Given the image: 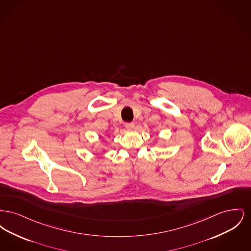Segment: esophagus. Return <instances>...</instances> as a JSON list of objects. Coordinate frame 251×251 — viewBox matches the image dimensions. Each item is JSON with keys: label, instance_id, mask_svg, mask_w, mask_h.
Wrapping results in <instances>:
<instances>
[{"label": "esophagus", "instance_id": "1", "mask_svg": "<svg viewBox=\"0 0 251 251\" xmlns=\"http://www.w3.org/2000/svg\"><path fill=\"white\" fill-rule=\"evenodd\" d=\"M125 127H126V129H127V130L131 131V130H133V128H134V124H133L132 122H128V123H126V124H125Z\"/></svg>", "mask_w": 251, "mask_h": 251}]
</instances>
